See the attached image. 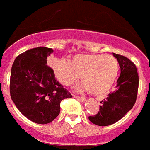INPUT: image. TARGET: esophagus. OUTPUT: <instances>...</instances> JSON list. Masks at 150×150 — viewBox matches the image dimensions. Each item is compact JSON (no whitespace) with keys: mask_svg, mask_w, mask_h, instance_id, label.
Returning a JSON list of instances; mask_svg holds the SVG:
<instances>
[{"mask_svg":"<svg viewBox=\"0 0 150 150\" xmlns=\"http://www.w3.org/2000/svg\"><path fill=\"white\" fill-rule=\"evenodd\" d=\"M74 98L78 99V100H79V101H81V102H85V100H86L85 98H84V97H79V96H77V95H74Z\"/></svg>","mask_w":150,"mask_h":150,"instance_id":"obj_1","label":"esophagus"}]
</instances>
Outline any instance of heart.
I'll return each instance as SVG.
<instances>
[{
    "label": "heart",
    "mask_w": 150,
    "mask_h": 150,
    "mask_svg": "<svg viewBox=\"0 0 150 150\" xmlns=\"http://www.w3.org/2000/svg\"><path fill=\"white\" fill-rule=\"evenodd\" d=\"M50 65L62 85H71L81 75L82 84L79 89H87L96 96L104 95L110 90L119 72L117 59L104 54H79L69 61L53 59Z\"/></svg>",
    "instance_id": "b5f03b06"
}]
</instances>
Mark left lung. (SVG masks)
Returning <instances> with one entry per match:
<instances>
[{
    "instance_id": "left-lung-1",
    "label": "left lung",
    "mask_w": 150,
    "mask_h": 150,
    "mask_svg": "<svg viewBox=\"0 0 150 150\" xmlns=\"http://www.w3.org/2000/svg\"><path fill=\"white\" fill-rule=\"evenodd\" d=\"M120 68V75L116 90L100 101L98 113L90 116L89 120L98 126H108L120 120L136 102L139 86V76L135 64L124 56L113 53Z\"/></svg>"
}]
</instances>
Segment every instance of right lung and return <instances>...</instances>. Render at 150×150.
<instances>
[{
  "mask_svg": "<svg viewBox=\"0 0 150 150\" xmlns=\"http://www.w3.org/2000/svg\"><path fill=\"white\" fill-rule=\"evenodd\" d=\"M52 52L50 48H33L19 55L11 68V99L22 114L39 124L56 119L62 100L72 97L46 65Z\"/></svg>",
  "mask_w": 150,
  "mask_h": 150,
  "instance_id": "1",
  "label": "right lung"
}]
</instances>
